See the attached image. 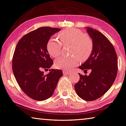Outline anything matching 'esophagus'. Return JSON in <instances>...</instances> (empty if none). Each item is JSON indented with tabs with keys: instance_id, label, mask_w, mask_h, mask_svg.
<instances>
[{
	"instance_id": "34e87169",
	"label": "esophagus",
	"mask_w": 126,
	"mask_h": 126,
	"mask_svg": "<svg viewBox=\"0 0 126 126\" xmlns=\"http://www.w3.org/2000/svg\"><path fill=\"white\" fill-rule=\"evenodd\" d=\"M63 74H70V73H71V72L67 71H65V70H63Z\"/></svg>"
}]
</instances>
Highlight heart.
Segmentation results:
<instances>
[{"mask_svg": "<svg viewBox=\"0 0 126 126\" xmlns=\"http://www.w3.org/2000/svg\"><path fill=\"white\" fill-rule=\"evenodd\" d=\"M58 37L63 44H73L70 57H61L55 62L57 69L63 70H70L79 64L80 60L86 61L91 55L93 49V42L88 35L78 29L69 28L62 31ZM47 51L51 56L56 58L61 54L62 44L56 38H51L47 42Z\"/></svg>", "mask_w": 126, "mask_h": 126, "instance_id": "obj_1", "label": "heart"}]
</instances>
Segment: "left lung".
<instances>
[{"label": "left lung", "mask_w": 126, "mask_h": 126, "mask_svg": "<svg viewBox=\"0 0 126 126\" xmlns=\"http://www.w3.org/2000/svg\"><path fill=\"white\" fill-rule=\"evenodd\" d=\"M86 28L93 42V49L79 68L92 71L88 76L79 74L80 80L74 88L79 97L93 101L103 95L112 86L117 77L118 62L115 49L108 39L95 29Z\"/></svg>", "instance_id": "1"}]
</instances>
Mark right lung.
<instances>
[{"mask_svg": "<svg viewBox=\"0 0 126 126\" xmlns=\"http://www.w3.org/2000/svg\"><path fill=\"white\" fill-rule=\"evenodd\" d=\"M60 28L43 27L22 37L18 42L12 60L14 77L22 91L33 99L50 98L63 74L60 70H49L53 64L46 48L47 42Z\"/></svg>", "mask_w": 126, "mask_h": 126, "instance_id": "obj_1", "label": "right lung"}]
</instances>
